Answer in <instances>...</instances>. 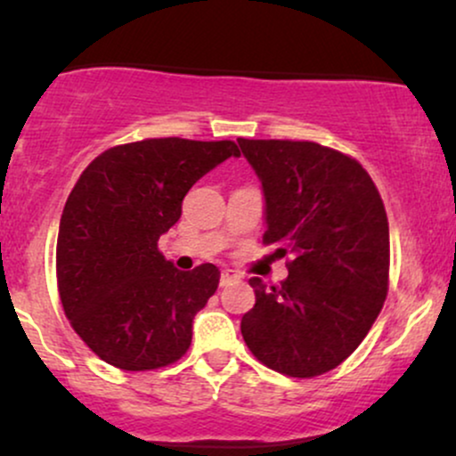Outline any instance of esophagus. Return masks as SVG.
<instances>
[{
	"label": "esophagus",
	"instance_id": "esophagus-1",
	"mask_svg": "<svg viewBox=\"0 0 456 456\" xmlns=\"http://www.w3.org/2000/svg\"><path fill=\"white\" fill-rule=\"evenodd\" d=\"M235 281H238V274H235L233 270H223V274H221V287L232 285V282H235Z\"/></svg>",
	"mask_w": 456,
	"mask_h": 456
}]
</instances>
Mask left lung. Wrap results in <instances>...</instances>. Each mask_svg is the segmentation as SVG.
<instances>
[{
  "instance_id": "left-lung-1",
  "label": "left lung",
  "mask_w": 456,
  "mask_h": 456,
  "mask_svg": "<svg viewBox=\"0 0 456 456\" xmlns=\"http://www.w3.org/2000/svg\"><path fill=\"white\" fill-rule=\"evenodd\" d=\"M238 143L264 188V244L291 255L279 287L248 281L255 306L240 323L244 343L272 370L317 378L355 352L384 306V201L362 165L332 148L281 139Z\"/></svg>"
}]
</instances>
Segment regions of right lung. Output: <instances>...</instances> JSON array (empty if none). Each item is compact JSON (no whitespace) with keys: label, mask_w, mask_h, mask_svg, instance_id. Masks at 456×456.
<instances>
[{"label":"right lung","mask_w":456,"mask_h":456,"mask_svg":"<svg viewBox=\"0 0 456 456\" xmlns=\"http://www.w3.org/2000/svg\"><path fill=\"white\" fill-rule=\"evenodd\" d=\"M240 156L233 141L143 139L96 156L77 180L57 235V289L70 326L98 358L122 370L174 364L221 272H180L159 238L182 216L192 184Z\"/></svg>","instance_id":"right-lung-1"}]
</instances>
